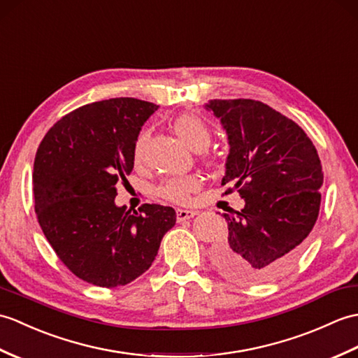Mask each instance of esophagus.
<instances>
[{
    "instance_id": "esophagus-1",
    "label": "esophagus",
    "mask_w": 358,
    "mask_h": 358,
    "mask_svg": "<svg viewBox=\"0 0 358 358\" xmlns=\"http://www.w3.org/2000/svg\"><path fill=\"white\" fill-rule=\"evenodd\" d=\"M196 215L195 210H186V209H177V220L181 222V221H186V220H190L194 218Z\"/></svg>"
}]
</instances>
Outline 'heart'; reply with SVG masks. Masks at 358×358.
<instances>
[{"mask_svg":"<svg viewBox=\"0 0 358 358\" xmlns=\"http://www.w3.org/2000/svg\"><path fill=\"white\" fill-rule=\"evenodd\" d=\"M176 131L177 134L186 141V143L195 149V151H201L207 148L212 140V129L199 115L195 114H185L176 120ZM149 138V131H141L136 143L132 157L134 162L138 164L141 163L145 157V148ZM201 186V182L194 176H185V177H172L164 180L159 187V195L164 199L172 203H186L189 201L190 195Z\"/></svg>","mask_w":358,"mask_h":358,"instance_id":"heart-1","label":"heart"}]
</instances>
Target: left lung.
Instances as JSON below:
<instances>
[{"mask_svg":"<svg viewBox=\"0 0 358 358\" xmlns=\"http://www.w3.org/2000/svg\"><path fill=\"white\" fill-rule=\"evenodd\" d=\"M206 110L221 120L230 151L221 185H234L245 206L222 213L227 243L213 262L227 278L262 284L285 273L319 217L323 172L305 131L284 114L252 99H213Z\"/></svg>","mask_w":358,"mask_h":358,"instance_id":"1","label":"left lung"}]
</instances>
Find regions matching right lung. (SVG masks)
Segmentation results:
<instances>
[{
  "instance_id": "1",
  "label": "right lung",
  "mask_w": 358,
  "mask_h": 358,
  "mask_svg": "<svg viewBox=\"0 0 358 358\" xmlns=\"http://www.w3.org/2000/svg\"><path fill=\"white\" fill-rule=\"evenodd\" d=\"M157 105L134 97L94 102L48 129L33 164L35 212L50 245L73 274L97 287L127 285L151 267L172 207L115 206L134 168V143Z\"/></svg>"
}]
</instances>
